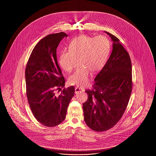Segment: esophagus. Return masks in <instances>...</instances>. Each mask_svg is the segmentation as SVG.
Listing matches in <instances>:
<instances>
[{"label":"esophagus","instance_id":"esophagus-1","mask_svg":"<svg viewBox=\"0 0 156 156\" xmlns=\"http://www.w3.org/2000/svg\"><path fill=\"white\" fill-rule=\"evenodd\" d=\"M85 90L83 89V88H79L78 87H76L75 88V93L76 94H77V93H83L84 92Z\"/></svg>","mask_w":156,"mask_h":156}]
</instances>
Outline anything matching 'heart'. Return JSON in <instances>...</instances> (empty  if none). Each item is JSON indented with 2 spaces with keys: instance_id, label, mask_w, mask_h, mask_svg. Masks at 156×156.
Segmentation results:
<instances>
[{
  "instance_id": "heart-1",
  "label": "heart",
  "mask_w": 156,
  "mask_h": 156,
  "mask_svg": "<svg viewBox=\"0 0 156 156\" xmlns=\"http://www.w3.org/2000/svg\"><path fill=\"white\" fill-rule=\"evenodd\" d=\"M68 50L60 51L59 63L63 69L70 71L77 58L79 65L68 81L71 85L83 87L88 83L90 72L99 71L105 64L110 51V42L102 35L95 37L81 35L71 41Z\"/></svg>"
}]
</instances>
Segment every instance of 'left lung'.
<instances>
[{
    "instance_id": "obj_1",
    "label": "left lung",
    "mask_w": 156,
    "mask_h": 156,
    "mask_svg": "<svg viewBox=\"0 0 156 156\" xmlns=\"http://www.w3.org/2000/svg\"><path fill=\"white\" fill-rule=\"evenodd\" d=\"M113 42L112 51L102 69L94 79L92 90H86L83 104L84 120L97 132L112 128L126 110L132 92V65L130 56L119 39L105 31Z\"/></svg>"
}]
</instances>
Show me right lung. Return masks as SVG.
<instances>
[{
  "instance_id": "1",
  "label": "right lung",
  "mask_w": 156,
  "mask_h": 156,
  "mask_svg": "<svg viewBox=\"0 0 156 156\" xmlns=\"http://www.w3.org/2000/svg\"><path fill=\"white\" fill-rule=\"evenodd\" d=\"M67 37L63 32L51 34L41 39L30 54L25 68L27 96L36 120L53 127L65 119L67 108L74 95V87H65V78L58 65L56 50ZM61 88H63L59 93Z\"/></svg>"
}]
</instances>
